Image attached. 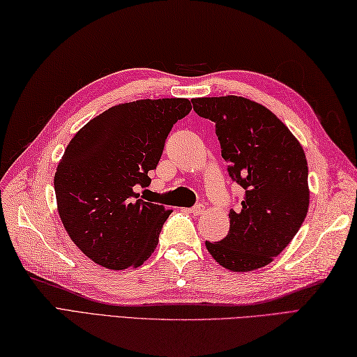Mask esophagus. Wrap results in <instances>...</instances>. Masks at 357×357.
Listing matches in <instances>:
<instances>
[{
	"mask_svg": "<svg viewBox=\"0 0 357 357\" xmlns=\"http://www.w3.org/2000/svg\"><path fill=\"white\" fill-rule=\"evenodd\" d=\"M190 213L191 214H193V215H202L204 213H205V206L202 205V204H199V205H196V206H193V208H191L190 209Z\"/></svg>",
	"mask_w": 357,
	"mask_h": 357,
	"instance_id": "34e87169",
	"label": "esophagus"
}]
</instances>
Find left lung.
<instances>
[{
	"mask_svg": "<svg viewBox=\"0 0 357 357\" xmlns=\"http://www.w3.org/2000/svg\"><path fill=\"white\" fill-rule=\"evenodd\" d=\"M195 112L215 125L227 172L244 188L229 232L205 245L222 267L253 271L287 248L309 208L307 161L298 140L278 116L243 96L196 98Z\"/></svg>",
	"mask_w": 357,
	"mask_h": 357,
	"instance_id": "1",
	"label": "left lung"
}]
</instances>
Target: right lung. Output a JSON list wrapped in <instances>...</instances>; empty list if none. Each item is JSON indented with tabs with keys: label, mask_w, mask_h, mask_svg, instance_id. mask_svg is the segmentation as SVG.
<instances>
[{
	"label": "right lung",
	"mask_w": 357,
	"mask_h": 357,
	"mask_svg": "<svg viewBox=\"0 0 357 357\" xmlns=\"http://www.w3.org/2000/svg\"><path fill=\"white\" fill-rule=\"evenodd\" d=\"M190 109L185 98L119 104L69 142L54 175L57 211L70 240L99 266L137 268L157 249L172 211L137 188L149 187L148 172L157 167L173 123Z\"/></svg>",
	"instance_id": "1"
}]
</instances>
